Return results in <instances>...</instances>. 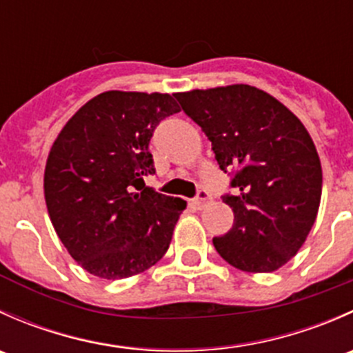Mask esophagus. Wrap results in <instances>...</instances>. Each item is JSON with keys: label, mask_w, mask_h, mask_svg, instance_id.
I'll return each instance as SVG.
<instances>
[{"label": "esophagus", "mask_w": 353, "mask_h": 353, "mask_svg": "<svg viewBox=\"0 0 353 353\" xmlns=\"http://www.w3.org/2000/svg\"><path fill=\"white\" fill-rule=\"evenodd\" d=\"M208 199H210V194L206 193V191H199V193H198V196L193 199V205L196 206L198 210H201L203 206L206 205V201H208Z\"/></svg>", "instance_id": "1"}]
</instances>
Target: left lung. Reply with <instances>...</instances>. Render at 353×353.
I'll return each mask as SVG.
<instances>
[{
  "label": "left lung",
  "mask_w": 353,
  "mask_h": 353,
  "mask_svg": "<svg viewBox=\"0 0 353 353\" xmlns=\"http://www.w3.org/2000/svg\"><path fill=\"white\" fill-rule=\"evenodd\" d=\"M184 112L212 141L220 169H236L223 201L234 225L213 237L234 268L270 273L290 261L307 239L321 203V160L292 110L251 85L176 94Z\"/></svg>",
  "instance_id": "left-lung-1"
}]
</instances>
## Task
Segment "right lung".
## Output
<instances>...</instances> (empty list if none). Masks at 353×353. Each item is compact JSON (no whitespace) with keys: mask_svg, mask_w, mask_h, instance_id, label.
Wrapping results in <instances>:
<instances>
[{"mask_svg":"<svg viewBox=\"0 0 353 353\" xmlns=\"http://www.w3.org/2000/svg\"><path fill=\"white\" fill-rule=\"evenodd\" d=\"M179 110L169 94L109 90L81 105L52 143L44 170L49 219L90 275L128 279L169 249L186 201L157 193L143 177L155 174V126Z\"/></svg>","mask_w":353,"mask_h":353,"instance_id":"add662e5","label":"right lung"}]
</instances>
